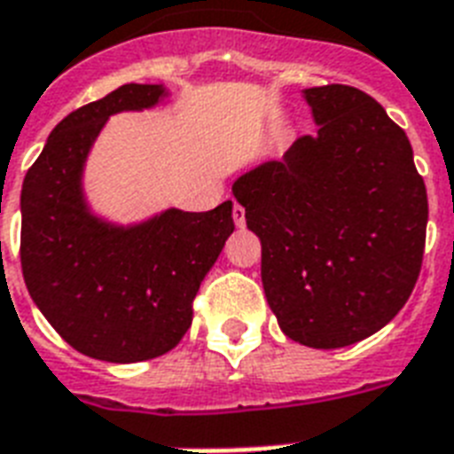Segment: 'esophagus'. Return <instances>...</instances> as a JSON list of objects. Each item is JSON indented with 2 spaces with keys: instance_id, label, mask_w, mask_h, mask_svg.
Instances as JSON below:
<instances>
[{
  "instance_id": "1",
  "label": "esophagus",
  "mask_w": 454,
  "mask_h": 454,
  "mask_svg": "<svg viewBox=\"0 0 454 454\" xmlns=\"http://www.w3.org/2000/svg\"><path fill=\"white\" fill-rule=\"evenodd\" d=\"M231 217H234V224H237V227H244V224H246L244 206L234 204V208H231Z\"/></svg>"
}]
</instances>
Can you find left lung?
<instances>
[{"mask_svg":"<svg viewBox=\"0 0 454 454\" xmlns=\"http://www.w3.org/2000/svg\"><path fill=\"white\" fill-rule=\"evenodd\" d=\"M318 130L231 184L262 244V286L286 335L314 349L371 337L408 302L427 239L411 140L368 93L304 89Z\"/></svg>","mask_w":454,"mask_h":454,"instance_id":"left-lung-1","label":"left lung"}]
</instances>
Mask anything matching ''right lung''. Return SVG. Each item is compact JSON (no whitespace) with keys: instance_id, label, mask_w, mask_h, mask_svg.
<instances>
[{"instance_id":"add662e5","label":"right lung","mask_w":454,"mask_h":454,"mask_svg":"<svg viewBox=\"0 0 454 454\" xmlns=\"http://www.w3.org/2000/svg\"><path fill=\"white\" fill-rule=\"evenodd\" d=\"M164 83H124L51 130L20 192V264L46 321L83 356L137 364L176 347L199 286L234 231L231 201L206 213L166 208L143 223L96 215L83 168L107 119L157 107Z\"/></svg>"}]
</instances>
